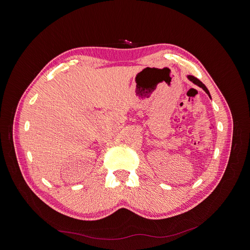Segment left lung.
I'll use <instances>...</instances> for the list:
<instances>
[{"label": "left lung", "instance_id": "obj_1", "mask_svg": "<svg viewBox=\"0 0 250 250\" xmlns=\"http://www.w3.org/2000/svg\"><path fill=\"white\" fill-rule=\"evenodd\" d=\"M188 79H189L190 81H192L194 84H196V85H199L200 87H202V88L206 91V93H207V94H208V96L211 97V95H209V92H208V90L207 89V87H206V86H205V85H204V84L199 80L198 78H195V77H193V76H188Z\"/></svg>", "mask_w": 250, "mask_h": 250}]
</instances>
